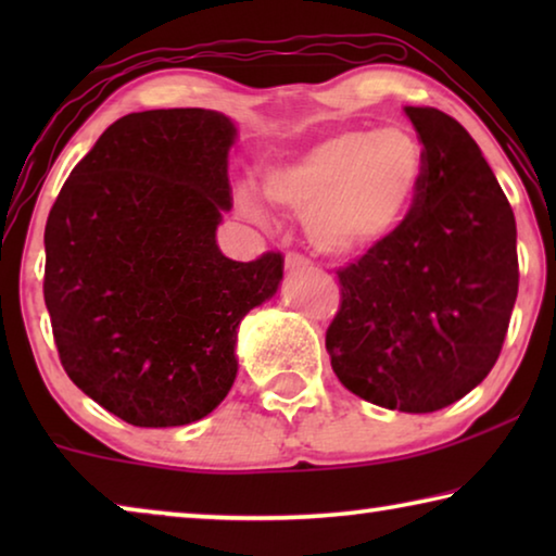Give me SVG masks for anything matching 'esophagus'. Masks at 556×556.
<instances>
[{"label": "esophagus", "mask_w": 556, "mask_h": 556, "mask_svg": "<svg viewBox=\"0 0 556 556\" xmlns=\"http://www.w3.org/2000/svg\"><path fill=\"white\" fill-rule=\"evenodd\" d=\"M285 267H287L289 271L304 269V267H308V260H306L304 255H299V252H289L287 260H285Z\"/></svg>", "instance_id": "1"}]
</instances>
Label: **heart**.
Returning <instances> with one entry per match:
<instances>
[{
    "instance_id": "1",
    "label": "heart",
    "mask_w": 556,
    "mask_h": 556,
    "mask_svg": "<svg viewBox=\"0 0 556 556\" xmlns=\"http://www.w3.org/2000/svg\"><path fill=\"white\" fill-rule=\"evenodd\" d=\"M425 178V149L402 127L345 129L271 166L265 193L304 215L314 248L331 257H357L378 248L407 218ZM240 205L265 218L252 188Z\"/></svg>"
}]
</instances>
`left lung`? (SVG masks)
Here are the masks:
<instances>
[{"label":"left lung","mask_w":556,"mask_h":556,"mask_svg":"<svg viewBox=\"0 0 556 556\" xmlns=\"http://www.w3.org/2000/svg\"><path fill=\"white\" fill-rule=\"evenodd\" d=\"M425 178L400 230L338 271L331 368L384 409H444L485 380L517 299L510 203L473 137L434 108H404Z\"/></svg>","instance_id":"obj_1"}]
</instances>
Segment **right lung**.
I'll use <instances>...</instances> for the list:
<instances>
[{
	"label": "right lung",
	"instance_id": "add662e5",
	"mask_svg": "<svg viewBox=\"0 0 556 556\" xmlns=\"http://www.w3.org/2000/svg\"><path fill=\"white\" fill-rule=\"evenodd\" d=\"M235 137L215 110L131 112L80 159L46 220L61 363L127 425L208 417L238 375L240 321L279 289V252L235 262L215 242Z\"/></svg>",
	"mask_w": 556,
	"mask_h": 556
}]
</instances>
